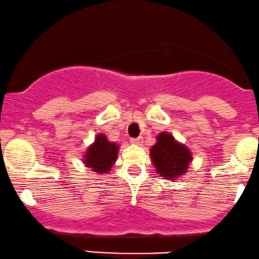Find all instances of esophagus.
Segmentation results:
<instances>
[{"label": "esophagus", "mask_w": 259, "mask_h": 259, "mask_svg": "<svg viewBox=\"0 0 259 259\" xmlns=\"http://www.w3.org/2000/svg\"><path fill=\"white\" fill-rule=\"evenodd\" d=\"M142 142H143L142 137H138V138H132V139H131V143H132V144H136V145H141Z\"/></svg>", "instance_id": "esophagus-1"}]
</instances>
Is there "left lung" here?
I'll return each instance as SVG.
<instances>
[{
	"label": "left lung",
	"mask_w": 259,
	"mask_h": 259,
	"mask_svg": "<svg viewBox=\"0 0 259 259\" xmlns=\"http://www.w3.org/2000/svg\"><path fill=\"white\" fill-rule=\"evenodd\" d=\"M150 156L156 172L168 181L184 175L193 160L189 149L167 132L156 137V143L150 149Z\"/></svg>",
	"instance_id": "left-lung-1"
}]
</instances>
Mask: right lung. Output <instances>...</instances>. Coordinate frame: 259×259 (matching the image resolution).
<instances>
[{"label":"right lung","instance_id":"1","mask_svg":"<svg viewBox=\"0 0 259 259\" xmlns=\"http://www.w3.org/2000/svg\"><path fill=\"white\" fill-rule=\"evenodd\" d=\"M118 145L116 143L109 142L104 135H98L93 144L88 147L84 154V165L93 172L108 173L117 159Z\"/></svg>","mask_w":259,"mask_h":259}]
</instances>
